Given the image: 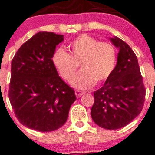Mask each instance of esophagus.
<instances>
[{"label":"esophagus","instance_id":"obj_1","mask_svg":"<svg viewBox=\"0 0 155 155\" xmlns=\"http://www.w3.org/2000/svg\"><path fill=\"white\" fill-rule=\"evenodd\" d=\"M75 94H76V97H80L84 94V93L79 91V90H76V91H75Z\"/></svg>","mask_w":155,"mask_h":155}]
</instances>
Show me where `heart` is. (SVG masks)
<instances>
[{"instance_id": "heart-1", "label": "heart", "mask_w": 155, "mask_h": 155, "mask_svg": "<svg viewBox=\"0 0 155 155\" xmlns=\"http://www.w3.org/2000/svg\"><path fill=\"white\" fill-rule=\"evenodd\" d=\"M69 53L57 48L51 56L52 64L62 79L70 81L78 65L81 72L71 81L79 90H86L107 79L115 68L117 51L112 44L81 35L68 45Z\"/></svg>"}]
</instances>
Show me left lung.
I'll use <instances>...</instances> for the list:
<instances>
[{
	"label": "left lung",
	"mask_w": 155,
	"mask_h": 155,
	"mask_svg": "<svg viewBox=\"0 0 155 155\" xmlns=\"http://www.w3.org/2000/svg\"><path fill=\"white\" fill-rule=\"evenodd\" d=\"M110 40L120 49L117 63L104 86L94 92L91 117L100 127L116 130L127 125L140 114L146 90L133 50L119 38Z\"/></svg>",
	"instance_id": "8db88e82"
}]
</instances>
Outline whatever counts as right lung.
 Segmentation results:
<instances>
[{"mask_svg": "<svg viewBox=\"0 0 155 155\" xmlns=\"http://www.w3.org/2000/svg\"><path fill=\"white\" fill-rule=\"evenodd\" d=\"M62 35L41 31L24 43L12 61L10 102L17 119L30 129L50 132L66 122L75 91L51 62Z\"/></svg>", "mask_w": 155, "mask_h": 155, "instance_id": "right-lung-1", "label": "right lung"}]
</instances>
